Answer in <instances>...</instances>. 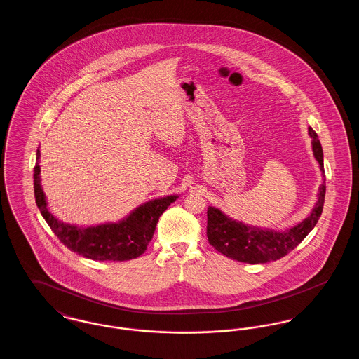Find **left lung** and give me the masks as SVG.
Instances as JSON below:
<instances>
[{"label": "left lung", "instance_id": "1", "mask_svg": "<svg viewBox=\"0 0 359 359\" xmlns=\"http://www.w3.org/2000/svg\"><path fill=\"white\" fill-rule=\"evenodd\" d=\"M308 135L312 138L313 156L320 165L323 183L319 188V198L315 208L303 222L285 231L269 229H257L245 223L237 222L224 215L219 208H207V238L223 256L248 264H265L280 259L292 252L319 221L325 195V175L323 149L316 132L309 126Z\"/></svg>", "mask_w": 359, "mask_h": 359}]
</instances>
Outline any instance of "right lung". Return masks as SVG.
<instances>
[{
	"mask_svg": "<svg viewBox=\"0 0 359 359\" xmlns=\"http://www.w3.org/2000/svg\"><path fill=\"white\" fill-rule=\"evenodd\" d=\"M40 152L37 149V160ZM36 205L55 236L71 252L94 261H128L141 256L151 239L160 215L177 199L170 195L137 207L125 219L91 227H78L56 219L47 208L46 195L40 186V165L34 168Z\"/></svg>",
	"mask_w": 359,
	"mask_h": 359,
	"instance_id": "right-lung-1",
	"label": "right lung"
}]
</instances>
